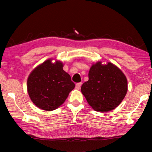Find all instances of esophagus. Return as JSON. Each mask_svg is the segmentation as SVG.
<instances>
[{
  "instance_id": "34e87169",
  "label": "esophagus",
  "mask_w": 152,
  "mask_h": 152,
  "mask_svg": "<svg viewBox=\"0 0 152 152\" xmlns=\"http://www.w3.org/2000/svg\"><path fill=\"white\" fill-rule=\"evenodd\" d=\"M81 85H82V83H81V82H80V83H77V84H76V87H75V88H76V90H80V89Z\"/></svg>"
}]
</instances>
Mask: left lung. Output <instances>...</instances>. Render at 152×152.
Instances as JSON below:
<instances>
[{
    "label": "left lung",
    "instance_id": "1",
    "mask_svg": "<svg viewBox=\"0 0 152 152\" xmlns=\"http://www.w3.org/2000/svg\"><path fill=\"white\" fill-rule=\"evenodd\" d=\"M81 92L92 109L98 112H109L119 106L127 92V80L123 72L111 62L92 64L88 80Z\"/></svg>",
    "mask_w": 152,
    "mask_h": 152
}]
</instances>
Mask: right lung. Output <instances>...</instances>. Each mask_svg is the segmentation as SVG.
<instances>
[{
	"label": "right lung",
	"instance_id": "1",
	"mask_svg": "<svg viewBox=\"0 0 152 152\" xmlns=\"http://www.w3.org/2000/svg\"><path fill=\"white\" fill-rule=\"evenodd\" d=\"M53 59L33 69L27 78V92L31 101L39 109L51 111L62 104L75 87L71 77L63 70L64 64Z\"/></svg>",
	"mask_w": 152,
	"mask_h": 152
}]
</instances>
